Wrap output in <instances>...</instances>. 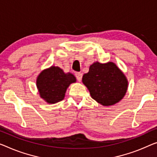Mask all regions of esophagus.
Instances as JSON below:
<instances>
[{
  "label": "esophagus",
  "instance_id": "1",
  "mask_svg": "<svg viewBox=\"0 0 157 157\" xmlns=\"http://www.w3.org/2000/svg\"><path fill=\"white\" fill-rule=\"evenodd\" d=\"M75 77L77 79H78L79 82H80L82 80V74L80 73V72H76Z\"/></svg>",
  "mask_w": 157,
  "mask_h": 157
}]
</instances>
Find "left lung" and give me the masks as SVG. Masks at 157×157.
Here are the masks:
<instances>
[{
    "mask_svg": "<svg viewBox=\"0 0 157 157\" xmlns=\"http://www.w3.org/2000/svg\"><path fill=\"white\" fill-rule=\"evenodd\" d=\"M82 82L93 99L103 106H111L123 99L128 90V79L123 72L112 62L94 63Z\"/></svg>",
    "mask_w": 157,
    "mask_h": 157,
    "instance_id": "8db88e82",
    "label": "left lung"
}]
</instances>
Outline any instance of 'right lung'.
<instances>
[{
    "label": "right lung",
    "instance_id": "right-lung-1",
    "mask_svg": "<svg viewBox=\"0 0 157 157\" xmlns=\"http://www.w3.org/2000/svg\"><path fill=\"white\" fill-rule=\"evenodd\" d=\"M75 82L72 74L65 73L59 67L51 66L39 75L36 86L42 99L48 104H55L64 99L67 88Z\"/></svg>",
    "mask_w": 157,
    "mask_h": 157
}]
</instances>
